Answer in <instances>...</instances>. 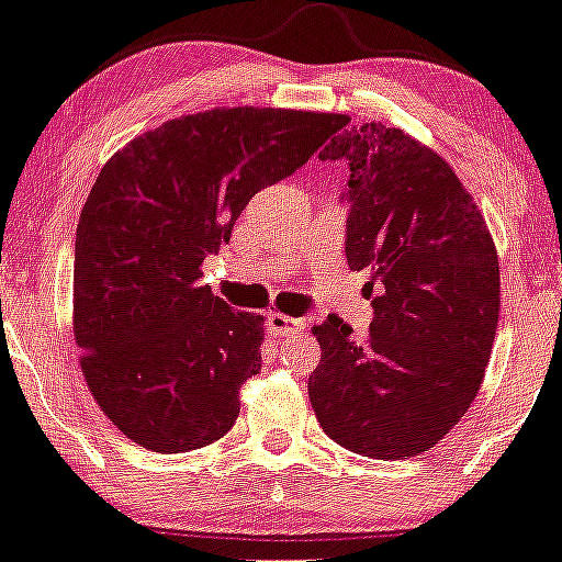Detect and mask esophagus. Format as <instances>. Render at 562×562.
<instances>
[{
  "label": "esophagus",
  "mask_w": 562,
  "mask_h": 562,
  "mask_svg": "<svg viewBox=\"0 0 562 562\" xmlns=\"http://www.w3.org/2000/svg\"><path fill=\"white\" fill-rule=\"evenodd\" d=\"M268 324L276 335H297V331H305L303 318H294V316H289V313H279V311L270 313Z\"/></svg>",
  "instance_id": "34e87169"
}]
</instances>
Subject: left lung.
I'll return each instance as SVG.
<instances>
[{
  "label": "left lung",
  "instance_id": "1",
  "mask_svg": "<svg viewBox=\"0 0 562 562\" xmlns=\"http://www.w3.org/2000/svg\"><path fill=\"white\" fill-rule=\"evenodd\" d=\"M324 160H348L346 257L370 270L375 318L356 342L342 318L313 329L307 396L324 431L370 458L439 442L476 400L498 327V251L452 166L383 123L342 125Z\"/></svg>",
  "mask_w": 562,
  "mask_h": 562
}]
</instances>
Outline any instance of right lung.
Segmentation results:
<instances>
[{
  "mask_svg": "<svg viewBox=\"0 0 562 562\" xmlns=\"http://www.w3.org/2000/svg\"><path fill=\"white\" fill-rule=\"evenodd\" d=\"M342 114L222 106L136 136L101 168L75 240V340L101 413L153 452L231 431L265 318L233 311L201 265L262 187L297 171Z\"/></svg>",
  "mask_w": 562,
  "mask_h": 562,
  "instance_id": "1",
  "label": "right lung"
}]
</instances>
